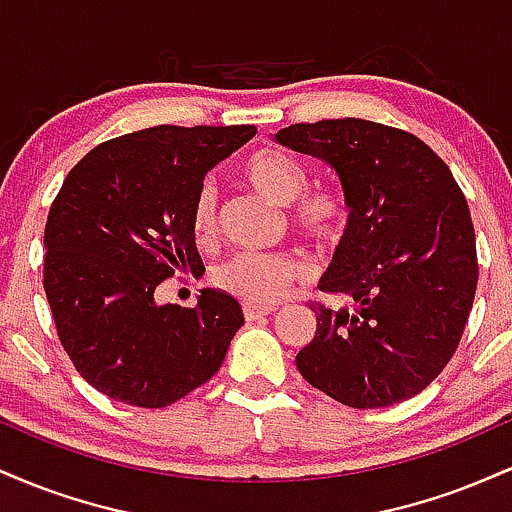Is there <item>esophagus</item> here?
Segmentation results:
<instances>
[{
  "label": "esophagus",
  "instance_id": "obj_1",
  "mask_svg": "<svg viewBox=\"0 0 512 512\" xmlns=\"http://www.w3.org/2000/svg\"><path fill=\"white\" fill-rule=\"evenodd\" d=\"M274 305H257V303H245L243 305V315L245 320L252 322V320H260L264 315H272L274 313Z\"/></svg>",
  "mask_w": 512,
  "mask_h": 512
}]
</instances>
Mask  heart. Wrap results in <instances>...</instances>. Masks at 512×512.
Instances as JSON below:
<instances>
[{
    "label": "heart",
    "instance_id": "1",
    "mask_svg": "<svg viewBox=\"0 0 512 512\" xmlns=\"http://www.w3.org/2000/svg\"><path fill=\"white\" fill-rule=\"evenodd\" d=\"M240 175L269 202L291 209L298 233L320 245H334L351 219L349 197L339 187H308V168L284 149H260L245 158ZM190 231L199 245L216 236V192L211 185L197 190L190 207ZM305 264L296 252L238 250L216 264L211 281L221 291L248 303H272L291 281L301 279Z\"/></svg>",
    "mask_w": 512,
    "mask_h": 512
}]
</instances>
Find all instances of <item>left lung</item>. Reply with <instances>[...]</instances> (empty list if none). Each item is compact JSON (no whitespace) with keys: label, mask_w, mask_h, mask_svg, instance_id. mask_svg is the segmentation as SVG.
<instances>
[{"label":"left lung","mask_w":512,"mask_h":512,"mask_svg":"<svg viewBox=\"0 0 512 512\" xmlns=\"http://www.w3.org/2000/svg\"><path fill=\"white\" fill-rule=\"evenodd\" d=\"M276 142L337 170L351 219L310 301L315 337L296 356L310 385L354 409L419 395L460 344L479 281L460 185L431 146L380 122H298Z\"/></svg>","instance_id":"obj_1"}]
</instances>
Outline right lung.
<instances>
[{
	"label": "right lung",
	"mask_w": 512,
	"mask_h": 512,
	"mask_svg": "<svg viewBox=\"0 0 512 512\" xmlns=\"http://www.w3.org/2000/svg\"><path fill=\"white\" fill-rule=\"evenodd\" d=\"M255 125H158L98 144L69 170L45 223L43 286L57 337L88 385L161 409L204 385L243 325L236 298L158 305L180 272H204L190 207L204 175Z\"/></svg>",
	"instance_id": "1"
}]
</instances>
